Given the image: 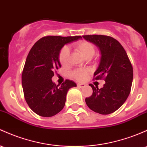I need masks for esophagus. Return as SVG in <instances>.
I'll use <instances>...</instances> for the list:
<instances>
[{"mask_svg": "<svg viewBox=\"0 0 147 147\" xmlns=\"http://www.w3.org/2000/svg\"><path fill=\"white\" fill-rule=\"evenodd\" d=\"M85 86H86V84L84 83H79L77 84V86L80 87V88H83V87H84Z\"/></svg>", "mask_w": 147, "mask_h": 147, "instance_id": "34e87169", "label": "esophagus"}]
</instances>
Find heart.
Here are the masks:
<instances>
[{
    "label": "heart",
    "mask_w": 147,
    "mask_h": 147,
    "mask_svg": "<svg viewBox=\"0 0 147 147\" xmlns=\"http://www.w3.org/2000/svg\"><path fill=\"white\" fill-rule=\"evenodd\" d=\"M74 47H75V49L80 51L86 59H91L96 54V48H95L94 45L90 42L86 41V40H81V41L77 42L74 45ZM69 54H70V51H69L68 47H65L61 50L59 59L62 65L65 66L68 63ZM87 74H88L87 70L78 69L72 72V76L75 80L82 81V80L86 79Z\"/></svg>",
    "instance_id": "heart-1"
}]
</instances>
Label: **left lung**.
Instances as JSON below:
<instances>
[{"instance_id":"1","label":"left lung","mask_w":147,"mask_h":147,"mask_svg":"<svg viewBox=\"0 0 147 147\" xmlns=\"http://www.w3.org/2000/svg\"><path fill=\"white\" fill-rule=\"evenodd\" d=\"M83 38L98 47L100 51V60L94 77L96 80L104 77L105 81L101 88L90 84L93 94L85 101L93 112L111 114L125 102L130 94L133 78L131 63L122 45L112 37L88 35Z\"/></svg>"}]
</instances>
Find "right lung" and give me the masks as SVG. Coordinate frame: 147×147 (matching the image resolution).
Masks as SVG:
<instances>
[{
	"mask_svg": "<svg viewBox=\"0 0 147 147\" xmlns=\"http://www.w3.org/2000/svg\"><path fill=\"white\" fill-rule=\"evenodd\" d=\"M80 39L81 36L44 37L29 51L22 82L26 101L35 114L50 117L63 109L67 91L77 84L66 80L61 86H56L51 78L54 71L61 67L59 56L64 45Z\"/></svg>",
	"mask_w": 147,
	"mask_h": 147,
	"instance_id": "1",
	"label": "right lung"
}]
</instances>
